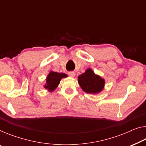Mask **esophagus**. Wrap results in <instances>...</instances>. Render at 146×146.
Masks as SVG:
<instances>
[{"mask_svg":"<svg viewBox=\"0 0 146 146\" xmlns=\"http://www.w3.org/2000/svg\"><path fill=\"white\" fill-rule=\"evenodd\" d=\"M68 75H69V77H75V73L71 71V72H69V73H68Z\"/></svg>","mask_w":146,"mask_h":146,"instance_id":"obj_1","label":"esophagus"}]
</instances>
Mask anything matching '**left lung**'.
Instances as JSON below:
<instances>
[{"label":"left lung","instance_id":"obj_1","mask_svg":"<svg viewBox=\"0 0 146 146\" xmlns=\"http://www.w3.org/2000/svg\"><path fill=\"white\" fill-rule=\"evenodd\" d=\"M78 82L82 90L88 94H96L104 90L105 80L88 68L78 77Z\"/></svg>","mask_w":146,"mask_h":146}]
</instances>
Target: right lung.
<instances>
[{
	"label": "right lung",
	"instance_id": "1",
	"mask_svg": "<svg viewBox=\"0 0 146 146\" xmlns=\"http://www.w3.org/2000/svg\"><path fill=\"white\" fill-rule=\"evenodd\" d=\"M67 77V75L66 73L54 72L53 71H50L45 79L46 81L44 84V88L50 92H53L59 85L61 79Z\"/></svg>",
	"mask_w": 146,
	"mask_h": 146
}]
</instances>
